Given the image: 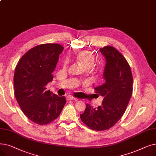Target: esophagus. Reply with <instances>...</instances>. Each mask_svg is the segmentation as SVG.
I'll return each mask as SVG.
<instances>
[{"label": "esophagus", "instance_id": "obj_1", "mask_svg": "<svg viewBox=\"0 0 156 156\" xmlns=\"http://www.w3.org/2000/svg\"><path fill=\"white\" fill-rule=\"evenodd\" d=\"M66 99H67V100L68 101H77L78 99H76V98H75V97H73V96H71V95H68L67 97H66Z\"/></svg>", "mask_w": 156, "mask_h": 156}]
</instances>
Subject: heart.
<instances>
[{"label":"heart","instance_id":"heart-1","mask_svg":"<svg viewBox=\"0 0 156 156\" xmlns=\"http://www.w3.org/2000/svg\"><path fill=\"white\" fill-rule=\"evenodd\" d=\"M76 61L84 69H89L93 66L95 62V57L94 55L90 51L87 50H83L77 54L76 56ZM67 62L64 63V68L67 66Z\"/></svg>","mask_w":156,"mask_h":156}]
</instances>
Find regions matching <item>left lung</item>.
I'll use <instances>...</instances> for the list:
<instances>
[{"label": "left lung", "instance_id": "obj_1", "mask_svg": "<svg viewBox=\"0 0 156 156\" xmlns=\"http://www.w3.org/2000/svg\"><path fill=\"white\" fill-rule=\"evenodd\" d=\"M100 51L106 60L105 83L95 90L104 97L102 105L94 108L87 104L80 114L83 123L96 131L108 129L116 123L124 114L133 92L132 71L124 56L112 46L101 48Z\"/></svg>", "mask_w": 156, "mask_h": 156}]
</instances>
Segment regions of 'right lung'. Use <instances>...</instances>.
Here are the masks:
<instances>
[{
  "instance_id": "right-lung-1",
  "label": "right lung",
  "mask_w": 156,
  "mask_h": 156,
  "mask_svg": "<svg viewBox=\"0 0 156 156\" xmlns=\"http://www.w3.org/2000/svg\"><path fill=\"white\" fill-rule=\"evenodd\" d=\"M64 47L57 44L38 45L24 54L16 66L14 95L25 116L35 123H50L59 116L66 102L45 87L52 81L59 54Z\"/></svg>"
}]
</instances>
